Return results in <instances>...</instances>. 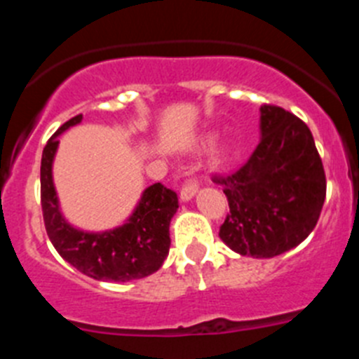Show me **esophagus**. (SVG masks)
Segmentation results:
<instances>
[{
	"instance_id": "1",
	"label": "esophagus",
	"mask_w": 359,
	"mask_h": 359,
	"mask_svg": "<svg viewBox=\"0 0 359 359\" xmlns=\"http://www.w3.org/2000/svg\"><path fill=\"white\" fill-rule=\"evenodd\" d=\"M198 189H199L198 182H196V180H189V182H187L185 185H183L182 192H180V199H182L183 203L190 201V199H192L196 196Z\"/></svg>"
}]
</instances>
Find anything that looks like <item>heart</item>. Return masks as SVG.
I'll list each match as a JSON object with an SVG mask.
<instances>
[{
    "label": "heart",
    "mask_w": 359,
    "mask_h": 359,
    "mask_svg": "<svg viewBox=\"0 0 359 359\" xmlns=\"http://www.w3.org/2000/svg\"><path fill=\"white\" fill-rule=\"evenodd\" d=\"M215 158H221V152H217V154H215Z\"/></svg>",
    "instance_id": "b5f03b06"
}]
</instances>
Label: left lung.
Returning <instances> with one entry per match:
<instances>
[{"mask_svg":"<svg viewBox=\"0 0 359 359\" xmlns=\"http://www.w3.org/2000/svg\"><path fill=\"white\" fill-rule=\"evenodd\" d=\"M223 187L230 214L219 237L239 255L269 259L294 248L316 226L325 172L309 128L290 111L261 107V142Z\"/></svg>","mask_w":359,"mask_h":359,"instance_id":"obj_1","label":"left lung"}]
</instances>
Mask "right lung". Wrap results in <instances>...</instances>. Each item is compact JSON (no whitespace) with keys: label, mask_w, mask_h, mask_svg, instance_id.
I'll use <instances>...</instances> for the list:
<instances>
[{"label":"right lung","mask_w":359,"mask_h":359,"mask_svg":"<svg viewBox=\"0 0 359 359\" xmlns=\"http://www.w3.org/2000/svg\"><path fill=\"white\" fill-rule=\"evenodd\" d=\"M73 116L53 133L41 158V207L53 248L66 262L95 280L128 282L144 278L161 268L169 255L170 219L177 210V196L161 183L147 187L126 223L113 230L84 231L69 224L59 207L52 167L59 138L81 123Z\"/></svg>","instance_id":"right-lung-1"}]
</instances>
